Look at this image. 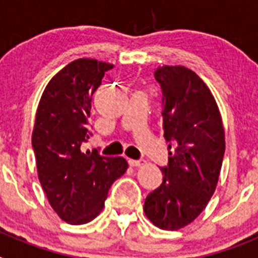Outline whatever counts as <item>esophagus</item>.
<instances>
[{
	"label": "esophagus",
	"mask_w": 258,
	"mask_h": 258,
	"mask_svg": "<svg viewBox=\"0 0 258 258\" xmlns=\"http://www.w3.org/2000/svg\"><path fill=\"white\" fill-rule=\"evenodd\" d=\"M129 165L131 166H141L143 165V164H146V160L145 159H140V160H132V159H129Z\"/></svg>",
	"instance_id": "obj_1"
}]
</instances>
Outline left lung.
I'll return each instance as SVG.
<instances>
[{
  "mask_svg": "<svg viewBox=\"0 0 258 258\" xmlns=\"http://www.w3.org/2000/svg\"><path fill=\"white\" fill-rule=\"evenodd\" d=\"M163 93V129L169 149L163 182L145 200L155 226L178 230L204 211L213 195L225 154L220 109L208 86L194 71L164 66L154 74Z\"/></svg>",
  "mask_w": 258,
  "mask_h": 258,
  "instance_id": "1",
  "label": "left lung"
}]
</instances>
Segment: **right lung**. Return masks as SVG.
<instances>
[{
    "mask_svg": "<svg viewBox=\"0 0 258 258\" xmlns=\"http://www.w3.org/2000/svg\"><path fill=\"white\" fill-rule=\"evenodd\" d=\"M113 68L106 61L77 59L49 81L36 112L32 133L38 179L50 206L63 221L83 225L104 207L111 184L127 169L124 157L84 152L93 94Z\"/></svg>",
    "mask_w": 258,
    "mask_h": 258,
    "instance_id": "add662e5",
    "label": "right lung"
}]
</instances>
